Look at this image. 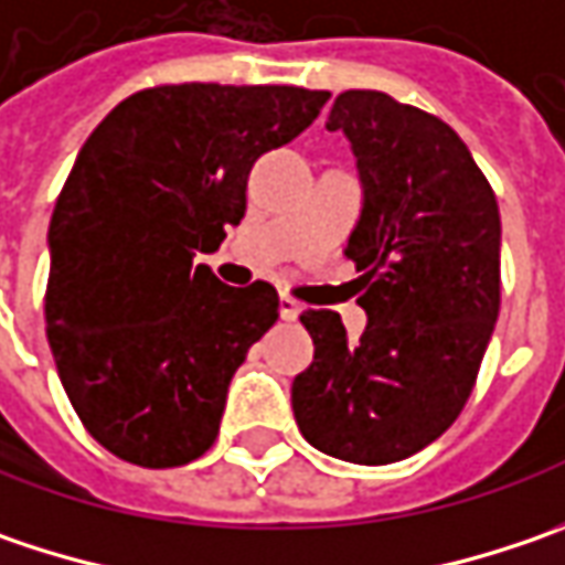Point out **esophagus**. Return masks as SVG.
<instances>
[{"instance_id":"obj_1","label":"esophagus","mask_w":565,"mask_h":565,"mask_svg":"<svg viewBox=\"0 0 565 565\" xmlns=\"http://www.w3.org/2000/svg\"><path fill=\"white\" fill-rule=\"evenodd\" d=\"M300 312H303V307H300V303H297L294 297H287V294H284V297H281V319H284V322H297V316H300Z\"/></svg>"}]
</instances>
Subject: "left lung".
I'll use <instances>...</instances> for the list:
<instances>
[{
	"instance_id": "8db88e82",
	"label": "left lung",
	"mask_w": 565,
	"mask_h": 565,
	"mask_svg": "<svg viewBox=\"0 0 565 565\" xmlns=\"http://www.w3.org/2000/svg\"><path fill=\"white\" fill-rule=\"evenodd\" d=\"M354 148L363 211L348 258L370 316L348 341L338 312L307 309L316 344L290 405L319 452L392 465L452 427L500 316V205L439 116L382 90H344L326 122Z\"/></svg>"
}]
</instances>
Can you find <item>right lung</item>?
I'll list each match as a JSON object with an SVG mask.
<instances>
[{"label": "right lung", "instance_id": "right-lung-1", "mask_svg": "<svg viewBox=\"0 0 565 565\" xmlns=\"http://www.w3.org/2000/svg\"><path fill=\"white\" fill-rule=\"evenodd\" d=\"M329 90L158 85L90 132L50 221L46 341L85 429L138 468H180L217 439L231 380L278 322V290L227 287L214 253L246 214L265 151Z\"/></svg>", "mask_w": 565, "mask_h": 565}]
</instances>
